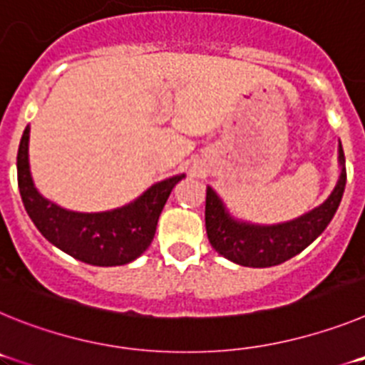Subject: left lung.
<instances>
[{"label": "left lung", "mask_w": 365, "mask_h": 365, "mask_svg": "<svg viewBox=\"0 0 365 365\" xmlns=\"http://www.w3.org/2000/svg\"><path fill=\"white\" fill-rule=\"evenodd\" d=\"M338 164L340 175L336 185L322 205L298 217L274 225H259L234 217L217 192L212 186H206V235L215 252L237 265L254 269L279 265L302 252L327 228L344 195L347 175L341 144H338Z\"/></svg>", "instance_id": "obj_1"}]
</instances>
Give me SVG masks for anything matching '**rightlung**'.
Masks as SVG:
<instances>
[{"label": "right lung", "mask_w": 365, "mask_h": 365, "mask_svg": "<svg viewBox=\"0 0 365 365\" xmlns=\"http://www.w3.org/2000/svg\"><path fill=\"white\" fill-rule=\"evenodd\" d=\"M31 125L24 131L18 150V186L29 217L45 240L74 259L95 267L131 263L153 241L157 221L173 186L185 173L151 185L131 202L106 212H74L45 199L31 175L29 164Z\"/></svg>", "instance_id": "obj_1"}]
</instances>
